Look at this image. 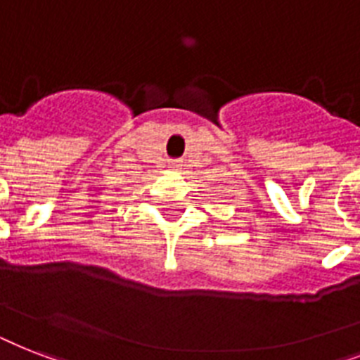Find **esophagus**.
I'll return each instance as SVG.
<instances>
[{"instance_id":"esophagus-1","label":"esophagus","mask_w":360,"mask_h":360,"mask_svg":"<svg viewBox=\"0 0 360 360\" xmlns=\"http://www.w3.org/2000/svg\"><path fill=\"white\" fill-rule=\"evenodd\" d=\"M179 166H181L179 160H174V162H172V166H169V168H179Z\"/></svg>"}]
</instances>
